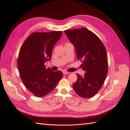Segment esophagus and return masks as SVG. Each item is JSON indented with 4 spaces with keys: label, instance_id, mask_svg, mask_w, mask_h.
Instances as JSON below:
<instances>
[{
    "label": "esophagus",
    "instance_id": "1",
    "mask_svg": "<svg viewBox=\"0 0 130 130\" xmlns=\"http://www.w3.org/2000/svg\"><path fill=\"white\" fill-rule=\"evenodd\" d=\"M63 74H64V75H67V74H69V72H67V71H66V70H64V71L63 72Z\"/></svg>",
    "mask_w": 130,
    "mask_h": 130
}]
</instances>
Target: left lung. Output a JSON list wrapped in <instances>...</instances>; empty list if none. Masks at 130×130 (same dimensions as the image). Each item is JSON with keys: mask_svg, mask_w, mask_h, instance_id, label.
Here are the masks:
<instances>
[{"mask_svg": "<svg viewBox=\"0 0 130 130\" xmlns=\"http://www.w3.org/2000/svg\"><path fill=\"white\" fill-rule=\"evenodd\" d=\"M64 33L74 45L77 58L82 62V69L86 72L84 76L76 74L73 89L82 98H92L100 90L107 74L105 47L95 34L85 27L66 30Z\"/></svg>", "mask_w": 130, "mask_h": 130, "instance_id": "obj_1", "label": "left lung"}]
</instances>
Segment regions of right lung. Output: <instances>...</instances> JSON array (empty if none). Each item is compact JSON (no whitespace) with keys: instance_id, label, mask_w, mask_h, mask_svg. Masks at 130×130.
<instances>
[{"instance_id":"1","label":"right lung","mask_w":130,"mask_h":130,"mask_svg":"<svg viewBox=\"0 0 130 130\" xmlns=\"http://www.w3.org/2000/svg\"><path fill=\"white\" fill-rule=\"evenodd\" d=\"M62 31L34 32L22 45L17 65L26 88L37 97L46 95L56 87L63 76L61 71L53 72L44 63L50 60L54 45Z\"/></svg>"}]
</instances>
